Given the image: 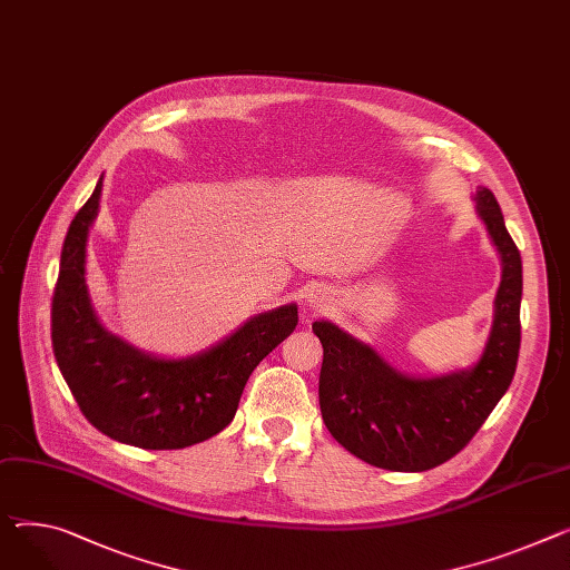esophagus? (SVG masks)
Here are the masks:
<instances>
[{
	"instance_id": "obj_1",
	"label": "esophagus",
	"mask_w": 570,
	"mask_h": 570,
	"mask_svg": "<svg viewBox=\"0 0 570 570\" xmlns=\"http://www.w3.org/2000/svg\"><path fill=\"white\" fill-rule=\"evenodd\" d=\"M305 305H307L309 312L321 314V312H325V309L332 305V293H330L327 288H323V286H316V288H312V291L307 293Z\"/></svg>"
}]
</instances>
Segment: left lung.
Returning a JSON list of instances; mask_svg holds the SVG:
<instances>
[{
    "label": "left lung",
    "mask_w": 570,
    "mask_h": 570,
    "mask_svg": "<svg viewBox=\"0 0 570 570\" xmlns=\"http://www.w3.org/2000/svg\"><path fill=\"white\" fill-rule=\"evenodd\" d=\"M476 213L502 258L495 316L481 357L442 375H410L373 346L330 321H316L323 344L318 401L332 438L368 465L424 472L474 438L507 394L520 351L522 261L488 187H476Z\"/></svg>",
    "instance_id": "left-lung-1"
}]
</instances>
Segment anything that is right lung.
Wrapping results in <instances>:
<instances>
[{"label": "right lung", "instance_id": "1", "mask_svg": "<svg viewBox=\"0 0 570 570\" xmlns=\"http://www.w3.org/2000/svg\"><path fill=\"white\" fill-rule=\"evenodd\" d=\"M102 176L68 226L52 297V348L82 414L107 438L141 449H183L232 424L258 362L297 325L288 302L245 321L187 357L139 351L98 318L87 286V240L100 210Z\"/></svg>", "mask_w": 570, "mask_h": 570}]
</instances>
